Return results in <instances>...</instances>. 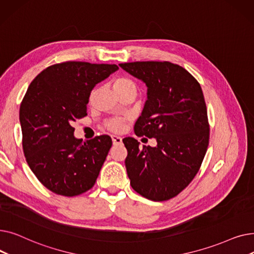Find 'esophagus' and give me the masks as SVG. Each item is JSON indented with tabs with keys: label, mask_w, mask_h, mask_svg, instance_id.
<instances>
[{
	"label": "esophagus",
	"mask_w": 254,
	"mask_h": 254,
	"mask_svg": "<svg viewBox=\"0 0 254 254\" xmlns=\"http://www.w3.org/2000/svg\"><path fill=\"white\" fill-rule=\"evenodd\" d=\"M111 138H112V141H113L114 145H119V144L123 143V138L122 137H118V136L113 135Z\"/></svg>",
	"instance_id": "obj_1"
}]
</instances>
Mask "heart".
<instances>
[{
	"label": "heart",
	"mask_w": 254,
	"mask_h": 254,
	"mask_svg": "<svg viewBox=\"0 0 254 254\" xmlns=\"http://www.w3.org/2000/svg\"><path fill=\"white\" fill-rule=\"evenodd\" d=\"M112 87L116 95L120 98L134 99L137 95V85L134 80L126 75H118L112 79ZM97 89L93 88L89 95V103L92 102L96 96ZM106 127L112 131H122L125 127V120L122 118H113L106 123Z\"/></svg>",
	"instance_id": "heart-1"
}]
</instances>
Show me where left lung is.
Here are the masks:
<instances>
[{
  "instance_id": "left-lung-1",
  "label": "left lung",
  "mask_w": 254,
  "mask_h": 254,
  "mask_svg": "<svg viewBox=\"0 0 254 254\" xmlns=\"http://www.w3.org/2000/svg\"><path fill=\"white\" fill-rule=\"evenodd\" d=\"M147 86V101L135 134L155 138L140 147L125 138L126 168L131 188L154 202L180 193L196 175L206 154L210 127L201 85L182 66L170 62L119 64Z\"/></svg>"
}]
</instances>
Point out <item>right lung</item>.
Returning <instances> with one entry per match:
<instances>
[{
	"mask_svg": "<svg viewBox=\"0 0 254 254\" xmlns=\"http://www.w3.org/2000/svg\"><path fill=\"white\" fill-rule=\"evenodd\" d=\"M118 70L116 64L64 62L33 80L20 104L22 148L29 167L46 189L75 196L89 190L112 146L103 135L82 142L73 124L87 115L90 91Z\"/></svg>",
	"mask_w": 254,
	"mask_h": 254,
	"instance_id": "right-lung-1",
	"label": "right lung"
}]
</instances>
